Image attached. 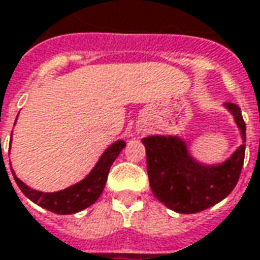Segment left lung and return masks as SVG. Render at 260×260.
Segmentation results:
<instances>
[{"label": "left lung", "mask_w": 260, "mask_h": 260, "mask_svg": "<svg viewBox=\"0 0 260 260\" xmlns=\"http://www.w3.org/2000/svg\"><path fill=\"white\" fill-rule=\"evenodd\" d=\"M241 129L243 145L220 165H202L188 153L185 142L176 137H148L146 169L155 198L178 213H197L216 205L234 190L245 159L246 125L241 108L226 102Z\"/></svg>", "instance_id": "1"}]
</instances>
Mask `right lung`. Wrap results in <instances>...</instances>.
<instances>
[{"instance_id":"obj_1","label":"right lung","mask_w":260,"mask_h":260,"mask_svg":"<svg viewBox=\"0 0 260 260\" xmlns=\"http://www.w3.org/2000/svg\"><path fill=\"white\" fill-rule=\"evenodd\" d=\"M123 148H125V142L116 141L115 144L111 145L107 151L102 153L98 164L95 165V168L91 171V174L88 175L85 179H82L79 183L72 185L67 189L52 192V193H45V192L31 189L24 182L19 181L12 169L11 171L18 188L22 190V193L28 199H31L32 202L38 204L48 211L54 212V213L70 215V213H77V212L82 211V209L95 204V201L101 197L104 186L107 183L109 168L114 164V160L118 158V155Z\"/></svg>"}]
</instances>
